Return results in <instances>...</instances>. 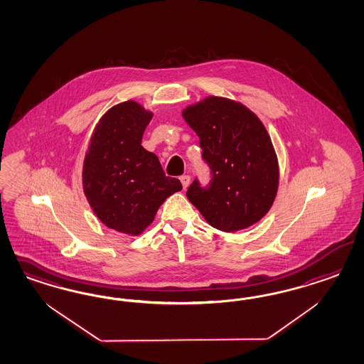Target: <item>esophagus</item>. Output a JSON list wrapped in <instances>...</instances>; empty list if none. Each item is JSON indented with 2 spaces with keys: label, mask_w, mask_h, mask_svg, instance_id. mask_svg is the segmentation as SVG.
<instances>
[{
  "label": "esophagus",
  "mask_w": 364,
  "mask_h": 364,
  "mask_svg": "<svg viewBox=\"0 0 364 364\" xmlns=\"http://www.w3.org/2000/svg\"><path fill=\"white\" fill-rule=\"evenodd\" d=\"M180 181H181V184H183V188L186 189V188L189 186V181H191V177L188 176V175H183V176L180 177Z\"/></svg>",
  "instance_id": "esophagus-1"
}]
</instances>
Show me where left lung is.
<instances>
[{
	"mask_svg": "<svg viewBox=\"0 0 364 364\" xmlns=\"http://www.w3.org/2000/svg\"><path fill=\"white\" fill-rule=\"evenodd\" d=\"M183 117L198 134L210 169L208 186L195 178L188 200L220 231L257 223L271 208L279 184L277 159L264 125L254 112L223 97L188 107Z\"/></svg>",
	"mask_w": 364,
	"mask_h": 364,
	"instance_id": "left-lung-1",
	"label": "left lung"
}]
</instances>
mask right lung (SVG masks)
<instances>
[{"label": "right lung", "instance_id": "right-lung-1", "mask_svg": "<svg viewBox=\"0 0 364 364\" xmlns=\"http://www.w3.org/2000/svg\"><path fill=\"white\" fill-rule=\"evenodd\" d=\"M151 120L152 113L134 101L110 108L84 161L82 184L92 210L107 227L128 235H140L166 198L183 188L141 145Z\"/></svg>", "mask_w": 364, "mask_h": 364}]
</instances>
